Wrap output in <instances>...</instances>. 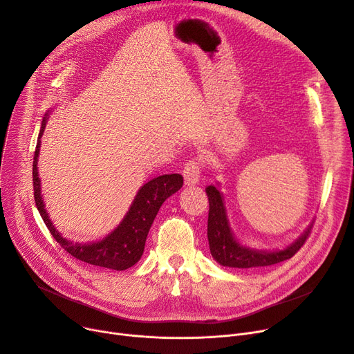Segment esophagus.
<instances>
[{
	"label": "esophagus",
	"mask_w": 354,
	"mask_h": 354,
	"mask_svg": "<svg viewBox=\"0 0 354 354\" xmlns=\"http://www.w3.org/2000/svg\"><path fill=\"white\" fill-rule=\"evenodd\" d=\"M201 171H202V166H201V162L198 159L188 160L187 163H185V167H183L185 183H187L188 187L198 183L199 179H201Z\"/></svg>",
	"instance_id": "1"
}]
</instances>
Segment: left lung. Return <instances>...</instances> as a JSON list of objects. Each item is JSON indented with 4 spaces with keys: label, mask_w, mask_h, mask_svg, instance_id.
<instances>
[{
    "label": "left lung",
    "mask_w": 354,
    "mask_h": 354,
    "mask_svg": "<svg viewBox=\"0 0 354 354\" xmlns=\"http://www.w3.org/2000/svg\"><path fill=\"white\" fill-rule=\"evenodd\" d=\"M207 195L209 201V214H208V241L212 257L224 267L232 268H254V267H267L277 263L286 261V259L294 257L310 235L311 227L295 241L294 244L287 247L283 251H255L245 247H241L234 239L224 205V198L215 187L207 188Z\"/></svg>",
    "instance_id": "obj_1"
}]
</instances>
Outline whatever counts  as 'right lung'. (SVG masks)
Here are the masks:
<instances>
[{"label":"right lung","instance_id":"obj_1","mask_svg":"<svg viewBox=\"0 0 354 354\" xmlns=\"http://www.w3.org/2000/svg\"><path fill=\"white\" fill-rule=\"evenodd\" d=\"M47 118L43 119L39 140H37L34 162H32V188H34V199L37 209H39L46 227L48 228L53 238L64 248L70 255L80 259L83 263L104 267L116 271L127 270L129 267L135 266L145 250V243L151 230L153 219L162 207V203L179 191L183 185V178L179 174L162 175L152 180L145 183L139 189L132 207L126 214L120 225L107 235L99 243L93 244H73L70 241L64 239L57 231L48 218V214L44 209V203L40 192V178L37 172V158L40 153V138L43 130L46 129Z\"/></svg>","mask_w":354,"mask_h":354}]
</instances>
